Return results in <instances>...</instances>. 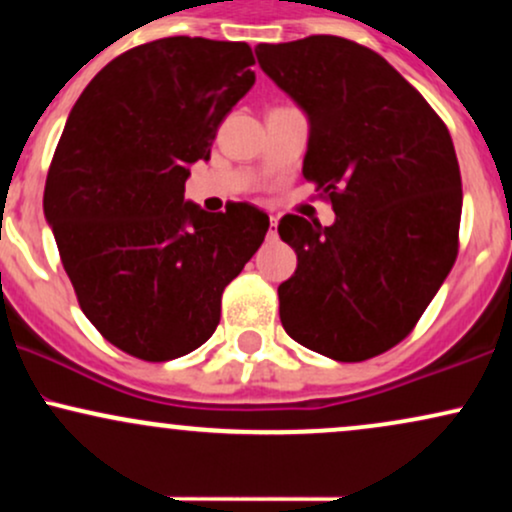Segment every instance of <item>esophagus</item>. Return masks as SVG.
Instances as JSON below:
<instances>
[{"instance_id":"obj_1","label":"esophagus","mask_w":512,"mask_h":512,"mask_svg":"<svg viewBox=\"0 0 512 512\" xmlns=\"http://www.w3.org/2000/svg\"><path fill=\"white\" fill-rule=\"evenodd\" d=\"M276 226H279V221H276V216H272V219H269V233H267L272 240L276 238Z\"/></svg>"}]
</instances>
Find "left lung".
<instances>
[{
	"instance_id": "1",
	"label": "left lung",
	"mask_w": 512,
	"mask_h": 512,
	"mask_svg": "<svg viewBox=\"0 0 512 512\" xmlns=\"http://www.w3.org/2000/svg\"><path fill=\"white\" fill-rule=\"evenodd\" d=\"M257 62L308 115L303 175L332 226L284 216L298 267L279 286L291 339L334 361L402 342L457 257L462 180L448 127L378 52L337 35L257 45Z\"/></svg>"
}]
</instances>
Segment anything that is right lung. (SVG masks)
<instances>
[{"instance_id":"add662e5","label":"right lung","mask_w":512,"mask_h":512,"mask_svg":"<svg viewBox=\"0 0 512 512\" xmlns=\"http://www.w3.org/2000/svg\"><path fill=\"white\" fill-rule=\"evenodd\" d=\"M252 64L245 43L154 40L105 64L67 117L45 219L84 315L129 356L170 361L207 342L223 289L267 236L252 204L211 214L185 199Z\"/></svg>"}]
</instances>
